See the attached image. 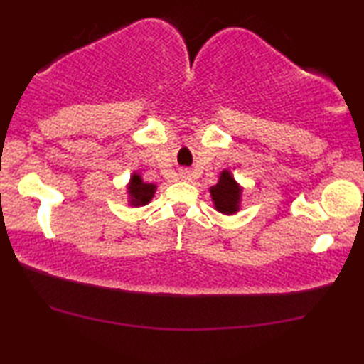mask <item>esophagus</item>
Returning a JSON list of instances; mask_svg holds the SVG:
<instances>
[{"label": "esophagus", "instance_id": "obj_1", "mask_svg": "<svg viewBox=\"0 0 364 364\" xmlns=\"http://www.w3.org/2000/svg\"><path fill=\"white\" fill-rule=\"evenodd\" d=\"M181 178H184V180H186V178H189V172H188V170H183V172H181Z\"/></svg>", "mask_w": 364, "mask_h": 364}]
</instances>
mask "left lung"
I'll return each mask as SVG.
<instances>
[{"label":"left lung","mask_w":364,"mask_h":364,"mask_svg":"<svg viewBox=\"0 0 364 364\" xmlns=\"http://www.w3.org/2000/svg\"><path fill=\"white\" fill-rule=\"evenodd\" d=\"M214 208L222 214L231 215L239 211L241 206L242 188L239 186L236 180L228 170H223L219 176L218 184L210 189Z\"/></svg>","instance_id":"8db88e82"}]
</instances>
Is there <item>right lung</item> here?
<instances>
[{
    "mask_svg": "<svg viewBox=\"0 0 364 364\" xmlns=\"http://www.w3.org/2000/svg\"><path fill=\"white\" fill-rule=\"evenodd\" d=\"M127 189H128L131 206H145L150 203L154 192H156V184L144 183L141 175L133 173Z\"/></svg>",
    "mask_w": 364,
    "mask_h": 364,
    "instance_id": "obj_1",
    "label": "right lung"
}]
</instances>
